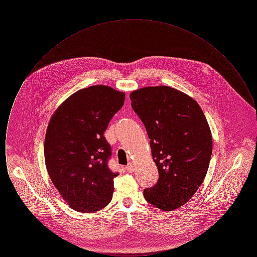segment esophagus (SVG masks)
<instances>
[{"mask_svg": "<svg viewBox=\"0 0 257 257\" xmlns=\"http://www.w3.org/2000/svg\"><path fill=\"white\" fill-rule=\"evenodd\" d=\"M125 169H126V171H129V172H134L135 171L134 166L132 164H128Z\"/></svg>", "mask_w": 257, "mask_h": 257, "instance_id": "34e87169", "label": "esophagus"}]
</instances>
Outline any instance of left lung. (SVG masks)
<instances>
[{
    "label": "left lung",
    "mask_w": 257,
    "mask_h": 257,
    "mask_svg": "<svg viewBox=\"0 0 257 257\" xmlns=\"http://www.w3.org/2000/svg\"><path fill=\"white\" fill-rule=\"evenodd\" d=\"M147 129L159 180L144 196L154 207L172 211L196 194L207 173L212 135L196 100L171 86H147L130 94Z\"/></svg>",
    "instance_id": "obj_1"
}]
</instances>
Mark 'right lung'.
<instances>
[{
  "label": "right lung",
  "mask_w": 257,
  "mask_h": 257,
  "mask_svg": "<svg viewBox=\"0 0 257 257\" xmlns=\"http://www.w3.org/2000/svg\"><path fill=\"white\" fill-rule=\"evenodd\" d=\"M124 100L125 93L110 86H89L67 98L50 119L46 169L62 198L78 212H95L110 203L118 173L108 167L111 149L104 132Z\"/></svg>",
  "instance_id": "right-lung-1"
}]
</instances>
